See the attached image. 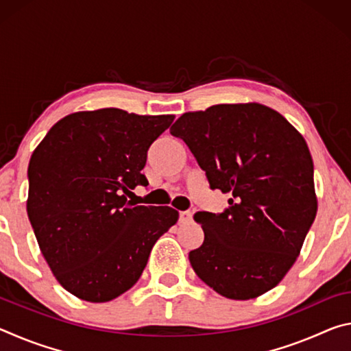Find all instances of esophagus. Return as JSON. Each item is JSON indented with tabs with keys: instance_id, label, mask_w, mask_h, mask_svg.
I'll list each match as a JSON object with an SVG mask.
<instances>
[{
	"instance_id": "esophagus-1",
	"label": "esophagus",
	"mask_w": 351,
	"mask_h": 351,
	"mask_svg": "<svg viewBox=\"0 0 351 351\" xmlns=\"http://www.w3.org/2000/svg\"><path fill=\"white\" fill-rule=\"evenodd\" d=\"M192 219V212H180V223H189Z\"/></svg>"
}]
</instances>
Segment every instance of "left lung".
<instances>
[{"label": "left lung", "instance_id": "left-lung-1", "mask_svg": "<svg viewBox=\"0 0 351 351\" xmlns=\"http://www.w3.org/2000/svg\"><path fill=\"white\" fill-rule=\"evenodd\" d=\"M170 133L186 142L210 189L230 195L224 212L195 213L204 241L189 252L193 271L228 299L268 293L294 265L316 218L304 136L260 104L184 112Z\"/></svg>", "mask_w": 351, "mask_h": 351}]
</instances>
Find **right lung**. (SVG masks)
<instances>
[{
	"label": "right lung",
	"instance_id": "obj_1",
	"mask_svg": "<svg viewBox=\"0 0 351 351\" xmlns=\"http://www.w3.org/2000/svg\"><path fill=\"white\" fill-rule=\"evenodd\" d=\"M173 119L119 108L73 112L32 153L29 221L52 274L79 299L102 304L128 291L178 221L169 206L127 199L148 184L147 152Z\"/></svg>",
	"mask_w": 351,
	"mask_h": 351
}]
</instances>
